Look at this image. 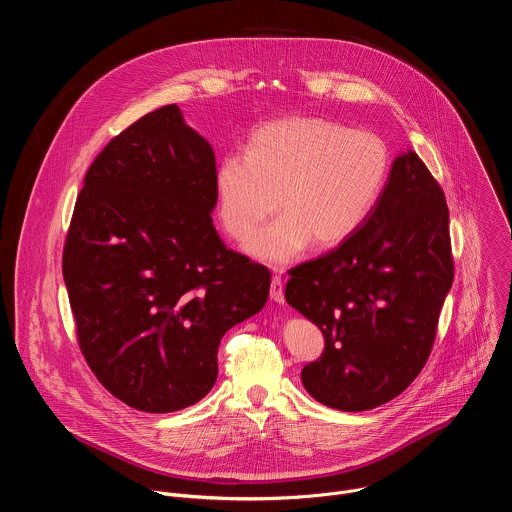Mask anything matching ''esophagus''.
<instances>
[{
    "mask_svg": "<svg viewBox=\"0 0 512 512\" xmlns=\"http://www.w3.org/2000/svg\"><path fill=\"white\" fill-rule=\"evenodd\" d=\"M269 296H271V300L277 302V304H283V302H285V296H283V279H281L279 275H273V279H271Z\"/></svg>",
    "mask_w": 512,
    "mask_h": 512,
    "instance_id": "1",
    "label": "esophagus"
}]
</instances>
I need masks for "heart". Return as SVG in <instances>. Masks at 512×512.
Masks as SVG:
<instances>
[{"mask_svg": "<svg viewBox=\"0 0 512 512\" xmlns=\"http://www.w3.org/2000/svg\"><path fill=\"white\" fill-rule=\"evenodd\" d=\"M387 143L373 131L326 117H285L257 127L245 154H225L214 170L216 214L243 243L277 205L282 214L247 251L273 267L310 243L332 249L373 212L389 178Z\"/></svg>", "mask_w": 512, "mask_h": 512, "instance_id": "obj_1", "label": "heart"}]
</instances>
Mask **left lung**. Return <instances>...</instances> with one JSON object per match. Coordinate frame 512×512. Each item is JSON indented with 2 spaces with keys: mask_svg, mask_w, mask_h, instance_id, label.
<instances>
[{
  "mask_svg": "<svg viewBox=\"0 0 512 512\" xmlns=\"http://www.w3.org/2000/svg\"><path fill=\"white\" fill-rule=\"evenodd\" d=\"M289 275L287 304L324 334L306 391L340 411L395 399L425 367L454 281L442 186L415 152L397 156L364 225Z\"/></svg>",
  "mask_w": 512,
  "mask_h": 512,
  "instance_id": "1",
  "label": "left lung"
}]
</instances>
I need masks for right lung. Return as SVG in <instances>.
<instances>
[{"instance_id":"obj_1","label":"right lung","mask_w":512,"mask_h":512,"mask_svg":"<svg viewBox=\"0 0 512 512\" xmlns=\"http://www.w3.org/2000/svg\"><path fill=\"white\" fill-rule=\"evenodd\" d=\"M214 170L210 143L166 105L105 145L72 212L62 275L81 352L139 411L198 403L221 338L269 296V269L212 225Z\"/></svg>"}]
</instances>
